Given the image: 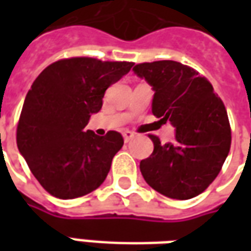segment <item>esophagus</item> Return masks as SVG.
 <instances>
[{"instance_id": "obj_1", "label": "esophagus", "mask_w": 251, "mask_h": 251, "mask_svg": "<svg viewBox=\"0 0 251 251\" xmlns=\"http://www.w3.org/2000/svg\"><path fill=\"white\" fill-rule=\"evenodd\" d=\"M134 137V133L130 130H126L124 131V140H125V142H129Z\"/></svg>"}]
</instances>
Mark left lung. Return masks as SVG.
I'll return each instance as SVG.
<instances>
[{
	"label": "left lung",
	"instance_id": "obj_1",
	"mask_svg": "<svg viewBox=\"0 0 251 251\" xmlns=\"http://www.w3.org/2000/svg\"><path fill=\"white\" fill-rule=\"evenodd\" d=\"M152 86V113L169 121L175 141L161 144L151 134L153 153L140 163L144 179L172 199L201 194L215 180L230 152L231 129L222 99L204 76L174 60L141 63L133 68Z\"/></svg>",
	"mask_w": 251,
	"mask_h": 251
}]
</instances>
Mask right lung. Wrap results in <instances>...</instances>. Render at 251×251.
Wrapping results in <instances>:
<instances>
[{
  "instance_id": "right-lung-1",
  "label": "right lung",
  "mask_w": 251,
  "mask_h": 251,
  "mask_svg": "<svg viewBox=\"0 0 251 251\" xmlns=\"http://www.w3.org/2000/svg\"><path fill=\"white\" fill-rule=\"evenodd\" d=\"M134 63L71 57L52 63L26 94L17 147L41 187L59 199H75L102 184L124 145L118 131H84L102 109L104 91Z\"/></svg>"
}]
</instances>
